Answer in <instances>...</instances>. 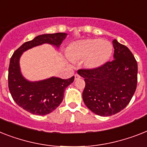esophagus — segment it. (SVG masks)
<instances>
[{"label":"esophagus","instance_id":"1","mask_svg":"<svg viewBox=\"0 0 147 147\" xmlns=\"http://www.w3.org/2000/svg\"><path fill=\"white\" fill-rule=\"evenodd\" d=\"M80 78H81V76H79V75H78V74H76V75H75V80H78Z\"/></svg>","mask_w":147,"mask_h":147}]
</instances>
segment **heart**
Here are the masks:
<instances>
[{
    "mask_svg": "<svg viewBox=\"0 0 147 147\" xmlns=\"http://www.w3.org/2000/svg\"><path fill=\"white\" fill-rule=\"evenodd\" d=\"M113 52V44L100 38H87L75 41L67 51L71 61L84 59L88 69H96L102 67L110 59Z\"/></svg>",
    "mask_w": 147,
    "mask_h": 147,
    "instance_id": "obj_1",
    "label": "heart"
}]
</instances>
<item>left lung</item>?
I'll use <instances>...</instances> for the list:
<instances>
[{
    "instance_id": "8db88e82",
    "label": "left lung",
    "mask_w": 147,
    "mask_h": 147,
    "mask_svg": "<svg viewBox=\"0 0 147 147\" xmlns=\"http://www.w3.org/2000/svg\"><path fill=\"white\" fill-rule=\"evenodd\" d=\"M114 59L96 69H79L84 78L82 97L90 111L100 116L119 113L131 100L138 83V63L129 49L113 40Z\"/></svg>"
}]
</instances>
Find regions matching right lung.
Listing matches in <instances>:
<instances>
[{"instance_id":"1","label":"right lung","mask_w":147,"mask_h":147,"mask_svg":"<svg viewBox=\"0 0 147 147\" xmlns=\"http://www.w3.org/2000/svg\"><path fill=\"white\" fill-rule=\"evenodd\" d=\"M66 36L67 34L63 32L40 34L24 43L10 58L8 71L9 92L16 104L28 113L45 115L55 110L63 101L65 88L73 82L75 77L72 76L69 79L51 77L38 82H30L21 73L20 57L25 51L43 44L59 47Z\"/></svg>"}]
</instances>
